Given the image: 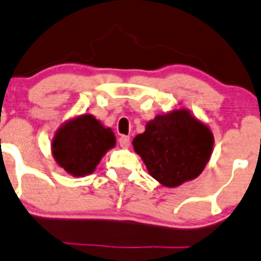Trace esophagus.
Returning a JSON list of instances; mask_svg holds the SVG:
<instances>
[{"mask_svg": "<svg viewBox=\"0 0 261 261\" xmlns=\"http://www.w3.org/2000/svg\"><path fill=\"white\" fill-rule=\"evenodd\" d=\"M118 141H120V145L122 148H128V145H130V138L128 136H121Z\"/></svg>", "mask_w": 261, "mask_h": 261, "instance_id": "1", "label": "esophagus"}]
</instances>
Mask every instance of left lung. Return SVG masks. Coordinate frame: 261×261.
<instances>
[{"instance_id":"8db88e82","label":"left lung","mask_w":261,"mask_h":261,"mask_svg":"<svg viewBox=\"0 0 261 261\" xmlns=\"http://www.w3.org/2000/svg\"><path fill=\"white\" fill-rule=\"evenodd\" d=\"M133 145L153 178L177 187L201 174L213 153L214 136L189 110L174 108L149 121Z\"/></svg>"}]
</instances>
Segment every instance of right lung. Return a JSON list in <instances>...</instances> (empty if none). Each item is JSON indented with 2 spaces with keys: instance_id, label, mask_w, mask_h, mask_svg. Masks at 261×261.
I'll use <instances>...</instances> for the list:
<instances>
[{
  "instance_id": "1",
  "label": "right lung",
  "mask_w": 261,
  "mask_h": 261,
  "mask_svg": "<svg viewBox=\"0 0 261 261\" xmlns=\"http://www.w3.org/2000/svg\"><path fill=\"white\" fill-rule=\"evenodd\" d=\"M115 145V133L93 115L83 113L57 128L50 150L61 168L74 177H84L95 171L105 154Z\"/></svg>"
}]
</instances>
